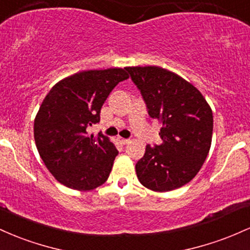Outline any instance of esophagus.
<instances>
[{"mask_svg":"<svg viewBox=\"0 0 250 250\" xmlns=\"http://www.w3.org/2000/svg\"><path fill=\"white\" fill-rule=\"evenodd\" d=\"M117 140L118 142L120 143V144H123V145H125V144H127L128 142H130V139H126V138H122V137H118L117 138Z\"/></svg>","mask_w":250,"mask_h":250,"instance_id":"34e87169","label":"esophagus"}]
</instances>
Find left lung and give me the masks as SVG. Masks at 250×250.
Returning <instances> with one entry per match:
<instances>
[{"label":"left lung","mask_w":250,"mask_h":250,"mask_svg":"<svg viewBox=\"0 0 250 250\" xmlns=\"http://www.w3.org/2000/svg\"><path fill=\"white\" fill-rule=\"evenodd\" d=\"M146 104L148 116L162 124L161 145H146L137 162L139 182L153 191H171L189 183L208 156L212 112L203 95L179 75L157 66L125 67Z\"/></svg>","instance_id":"obj_1"}]
</instances>
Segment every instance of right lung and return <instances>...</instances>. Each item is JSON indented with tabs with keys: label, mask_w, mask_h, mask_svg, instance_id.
Listing matches in <instances>:
<instances>
[{
	"label": "right lung",
	"mask_w": 250,
	"mask_h": 250,
	"mask_svg": "<svg viewBox=\"0 0 250 250\" xmlns=\"http://www.w3.org/2000/svg\"><path fill=\"white\" fill-rule=\"evenodd\" d=\"M123 68L75 73L53 86L34 120L40 157L58 182L75 190H92L107 181L118 150L107 137L88 136L100 122V110L118 83Z\"/></svg>",
	"instance_id": "add662e5"
}]
</instances>
